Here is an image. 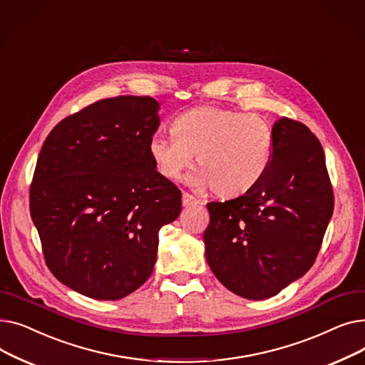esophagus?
Listing matches in <instances>:
<instances>
[{
	"label": "esophagus",
	"mask_w": 365,
	"mask_h": 365,
	"mask_svg": "<svg viewBox=\"0 0 365 365\" xmlns=\"http://www.w3.org/2000/svg\"><path fill=\"white\" fill-rule=\"evenodd\" d=\"M182 204H183V207H194V205H202L204 202L201 200H197L195 197H192V195L187 194V192H183Z\"/></svg>",
	"instance_id": "1"
}]
</instances>
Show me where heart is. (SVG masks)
Wrapping results in <instances>:
<instances>
[{"mask_svg": "<svg viewBox=\"0 0 365 365\" xmlns=\"http://www.w3.org/2000/svg\"><path fill=\"white\" fill-rule=\"evenodd\" d=\"M171 136L155 133L148 142L153 167L165 179H178L197 153L198 167L187 183L212 187L232 198L255 187L269 168L275 133L263 115L219 106H198L171 123Z\"/></svg>", "mask_w": 365, "mask_h": 365, "instance_id": "b5f03b06", "label": "heart"}]
</instances>
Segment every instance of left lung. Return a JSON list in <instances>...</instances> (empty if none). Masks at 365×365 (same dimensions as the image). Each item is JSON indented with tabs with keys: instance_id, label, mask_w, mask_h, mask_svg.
<instances>
[{
	"instance_id": "left-lung-1",
	"label": "left lung",
	"mask_w": 365,
	"mask_h": 365,
	"mask_svg": "<svg viewBox=\"0 0 365 365\" xmlns=\"http://www.w3.org/2000/svg\"><path fill=\"white\" fill-rule=\"evenodd\" d=\"M269 168L244 195L208 202L205 259L216 278L250 300L278 294L311 269L333 216V189L315 134L282 117Z\"/></svg>"
}]
</instances>
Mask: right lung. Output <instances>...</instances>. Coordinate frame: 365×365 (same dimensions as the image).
<instances>
[{"label":"right lung","mask_w":365,"mask_h":365,"mask_svg":"<svg viewBox=\"0 0 365 365\" xmlns=\"http://www.w3.org/2000/svg\"><path fill=\"white\" fill-rule=\"evenodd\" d=\"M152 98L103 99L57 124L38 157L31 217L47 266L73 292L118 300L150 277L160 229L182 194L148 153L160 127Z\"/></svg>","instance_id":"obj_1"}]
</instances>
